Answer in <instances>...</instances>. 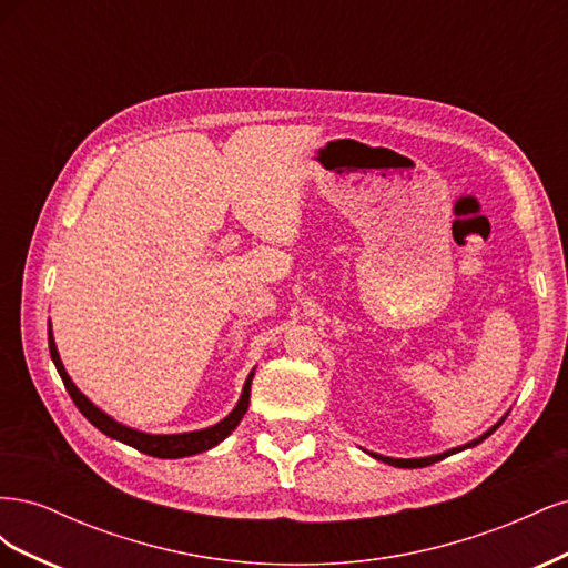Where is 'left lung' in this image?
Wrapping results in <instances>:
<instances>
[{"instance_id":"obj_1","label":"left lung","mask_w":568,"mask_h":568,"mask_svg":"<svg viewBox=\"0 0 568 568\" xmlns=\"http://www.w3.org/2000/svg\"><path fill=\"white\" fill-rule=\"evenodd\" d=\"M500 426V424H497ZM497 426H493L488 434H484L480 438H476V440H471L469 445H464V448H471V445H478L480 440L484 438H488ZM464 448H457V450H464ZM455 450H448V453H443V455H434V457H422V459H393V457H382V455H372V457H376V459H382V462H386V464H390V467H405V469H417V467H428V464H434V462H440L443 457H448V455H453Z\"/></svg>"}]
</instances>
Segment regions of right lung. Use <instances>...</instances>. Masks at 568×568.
I'll return each instance as SVG.
<instances>
[{
	"instance_id": "right-lung-1",
	"label": "right lung",
	"mask_w": 568,
	"mask_h": 568,
	"mask_svg": "<svg viewBox=\"0 0 568 568\" xmlns=\"http://www.w3.org/2000/svg\"><path fill=\"white\" fill-rule=\"evenodd\" d=\"M49 353L51 359H54V365L61 374L63 386L65 390L71 393L73 403L78 405V409L82 412L84 417H88L101 434H106L120 443H128L132 448H136L140 453H146L151 457H159V459H178V457H189V455H196L203 450H211L213 445H217L220 440H225L234 428L239 426V422L244 419L246 409H248V398H251V379H253V372L246 379L244 393H242V400L232 409V415L222 419L220 424L211 426V428H203V432H194V434H175V436H151V434H142V432H134V428H128L123 424L113 422L109 415H104L99 407H94L84 395L78 390V386L71 382V376L63 369L61 357L57 353V343L54 336L49 332Z\"/></svg>"
}]
</instances>
